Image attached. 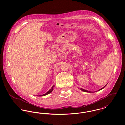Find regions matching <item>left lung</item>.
Segmentation results:
<instances>
[{
  "mask_svg": "<svg viewBox=\"0 0 125 125\" xmlns=\"http://www.w3.org/2000/svg\"><path fill=\"white\" fill-rule=\"evenodd\" d=\"M106 85L105 86H104L103 88H101V89H100V90H99L98 91H100V90H102L103 89H104L105 86H106ZM80 90H81L82 91H83V92H88V93H93V92H91V91H87V90H84V89H82V88H81L80 89Z\"/></svg>",
  "mask_w": 125,
  "mask_h": 125,
  "instance_id": "obj_1",
  "label": "left lung"
}]
</instances>
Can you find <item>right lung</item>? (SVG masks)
<instances>
[{
	"label": "right lung",
	"mask_w": 125,
	"mask_h": 125,
	"mask_svg": "<svg viewBox=\"0 0 125 125\" xmlns=\"http://www.w3.org/2000/svg\"><path fill=\"white\" fill-rule=\"evenodd\" d=\"M55 87V85H54V86H52V87L47 92V93H46L45 94H43V95H39V96H45V95H47V94H50V93H51L52 91H53V90H54V88Z\"/></svg>",
	"instance_id": "1"
}]
</instances>
